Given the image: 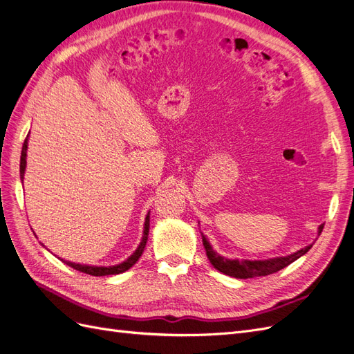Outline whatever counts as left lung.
I'll return each mask as SVG.
<instances>
[{
	"instance_id": "obj_1",
	"label": "left lung",
	"mask_w": 354,
	"mask_h": 354,
	"mask_svg": "<svg viewBox=\"0 0 354 354\" xmlns=\"http://www.w3.org/2000/svg\"><path fill=\"white\" fill-rule=\"evenodd\" d=\"M322 230H324V224H320L317 233L320 234ZM202 243H203V248L207 251L209 263L214 266V269H217L218 272L227 276L236 277V279H250V277H260V276H267V274L279 272L283 269V267L294 263L295 260L299 259V257L304 255L310 248H312V245H308L306 248H301L291 255L274 257V259H269V260H230L214 251L212 246L209 245V242L207 241L205 236H203V234H202Z\"/></svg>"
}]
</instances>
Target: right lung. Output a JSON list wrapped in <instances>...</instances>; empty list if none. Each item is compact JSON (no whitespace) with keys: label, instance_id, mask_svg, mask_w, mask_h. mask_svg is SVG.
Segmentation results:
<instances>
[{"label":"right lung","instance_id":"add662e5","mask_svg":"<svg viewBox=\"0 0 354 354\" xmlns=\"http://www.w3.org/2000/svg\"><path fill=\"white\" fill-rule=\"evenodd\" d=\"M28 137L25 138V143L22 147V156H20V178H24L25 176V169H26V151H28ZM151 211L147 212L146 220H145V229H143V238L140 245H138V248L134 251V254L131 257H128L125 261H122L121 264H116V266H109V267H100V266H85V264H77V263H71V261H65L62 260L65 264H68L69 267L75 270H80L82 273H87L91 276H108V274H120L127 272L130 267H133L138 259H140L143 251H145V246L147 242V236H149V220H151Z\"/></svg>","mask_w":354,"mask_h":354}]
</instances>
